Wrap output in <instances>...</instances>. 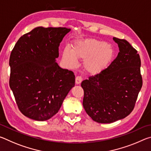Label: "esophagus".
<instances>
[{"mask_svg":"<svg viewBox=\"0 0 151 151\" xmlns=\"http://www.w3.org/2000/svg\"><path fill=\"white\" fill-rule=\"evenodd\" d=\"M83 81V78L81 77V76H76V79H75V83L76 85H79V84L81 83V82Z\"/></svg>","mask_w":151,"mask_h":151,"instance_id":"esophagus-1","label":"esophagus"}]
</instances>
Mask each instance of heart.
Instances as JSON below:
<instances>
[{
  "label": "heart",
  "mask_w": 151,
  "mask_h": 151,
  "mask_svg": "<svg viewBox=\"0 0 151 151\" xmlns=\"http://www.w3.org/2000/svg\"><path fill=\"white\" fill-rule=\"evenodd\" d=\"M114 55V48L106 42L94 39L76 40L72 50H63V59L71 67H75L77 60L84 61V68L87 73L96 75L108 67Z\"/></svg>",
  "instance_id": "b5f03b06"
}]
</instances>
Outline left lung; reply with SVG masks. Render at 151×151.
Segmentation results:
<instances>
[{
	"instance_id": "8db88e82",
	"label": "left lung",
	"mask_w": 151,
	"mask_h": 151,
	"mask_svg": "<svg viewBox=\"0 0 151 151\" xmlns=\"http://www.w3.org/2000/svg\"><path fill=\"white\" fill-rule=\"evenodd\" d=\"M113 40L119 48L116 58L103 72L81 83L84 109L99 123H111L130 114L142 85L137 50L126 40Z\"/></svg>"
}]
</instances>
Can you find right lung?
Here are the masks:
<instances>
[{"label": "right lung", "instance_id": "1", "mask_svg": "<svg viewBox=\"0 0 151 151\" xmlns=\"http://www.w3.org/2000/svg\"><path fill=\"white\" fill-rule=\"evenodd\" d=\"M65 27H36L18 40L11 53L9 85L20 111L38 121L59 111L75 83L73 71L60 68L56 58Z\"/></svg>", "mask_w": 151, "mask_h": 151}]
</instances>
